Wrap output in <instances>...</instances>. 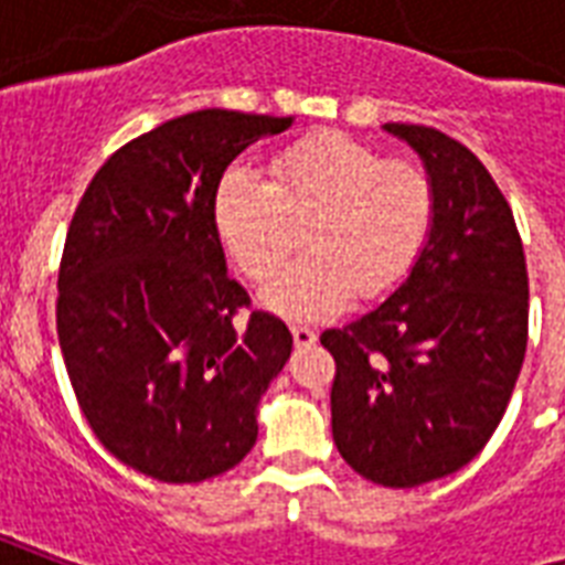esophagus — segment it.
<instances>
[{
  "label": "esophagus",
  "instance_id": "obj_1",
  "mask_svg": "<svg viewBox=\"0 0 565 565\" xmlns=\"http://www.w3.org/2000/svg\"><path fill=\"white\" fill-rule=\"evenodd\" d=\"M290 331H292V340H296V345H299V349H308V345L317 343V331H313V328L290 326Z\"/></svg>",
  "mask_w": 565,
  "mask_h": 565
}]
</instances>
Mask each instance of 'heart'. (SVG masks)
Segmentation results:
<instances>
[{"label":"heart","mask_w":565,"mask_h":565,"mask_svg":"<svg viewBox=\"0 0 565 565\" xmlns=\"http://www.w3.org/2000/svg\"><path fill=\"white\" fill-rule=\"evenodd\" d=\"M273 181L234 167L213 195V222L234 264L255 281L281 269L305 237V255L260 290L290 319L334 317L377 299L411 273L437 213L434 184L413 163H386L345 135H313L269 163Z\"/></svg>","instance_id":"1"}]
</instances>
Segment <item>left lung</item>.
Returning <instances> with one entry per match:
<instances>
[{"mask_svg":"<svg viewBox=\"0 0 565 565\" xmlns=\"http://www.w3.org/2000/svg\"><path fill=\"white\" fill-rule=\"evenodd\" d=\"M384 131L419 154L434 228L384 301L319 340L337 361V451L407 490L463 469L499 428L525 361L527 269L510 204L463 143L407 122Z\"/></svg>","mask_w":565,"mask_h":565,"instance_id":"left-lung-1","label":"left lung"}]
</instances>
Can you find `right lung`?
<instances>
[{
    "instance_id": "right-lung-1",
    "label": "right lung",
    "mask_w": 565,
    "mask_h": 565,
    "mask_svg": "<svg viewBox=\"0 0 565 565\" xmlns=\"http://www.w3.org/2000/svg\"><path fill=\"white\" fill-rule=\"evenodd\" d=\"M292 117L204 108L114 152L75 207L57 275V340L93 434L137 472L199 483L257 439V404L292 352L281 319L228 278L222 172Z\"/></svg>"
}]
</instances>
